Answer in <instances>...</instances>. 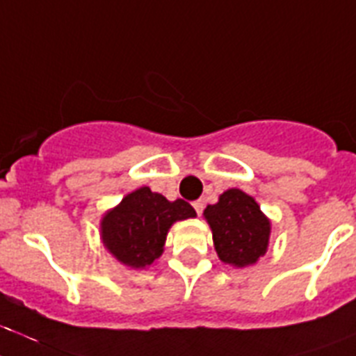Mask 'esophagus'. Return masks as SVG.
Returning a JSON list of instances; mask_svg holds the SVG:
<instances>
[{
  "mask_svg": "<svg viewBox=\"0 0 356 356\" xmlns=\"http://www.w3.org/2000/svg\"><path fill=\"white\" fill-rule=\"evenodd\" d=\"M193 207H195V211L198 214L204 213V202H202V200H196V202H193Z\"/></svg>",
  "mask_w": 356,
  "mask_h": 356,
  "instance_id": "obj_1",
  "label": "esophagus"
}]
</instances>
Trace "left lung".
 <instances>
[{
	"instance_id": "left-lung-1",
	"label": "left lung",
	"mask_w": 356,
	"mask_h": 356,
	"mask_svg": "<svg viewBox=\"0 0 356 356\" xmlns=\"http://www.w3.org/2000/svg\"><path fill=\"white\" fill-rule=\"evenodd\" d=\"M204 216L213 229L214 249L222 262L251 266L266 252L271 224L257 202L240 189L225 191L218 204L207 205Z\"/></svg>"
}]
</instances>
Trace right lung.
Segmentation results:
<instances>
[{
    "instance_id": "add662e5",
    "label": "right lung",
    "mask_w": 356,
    "mask_h": 356,
    "mask_svg": "<svg viewBox=\"0 0 356 356\" xmlns=\"http://www.w3.org/2000/svg\"><path fill=\"white\" fill-rule=\"evenodd\" d=\"M196 216L185 200L169 202L149 187L134 191L102 220V236L120 262L131 267L151 266L163 251L167 231L176 220Z\"/></svg>"
}]
</instances>
